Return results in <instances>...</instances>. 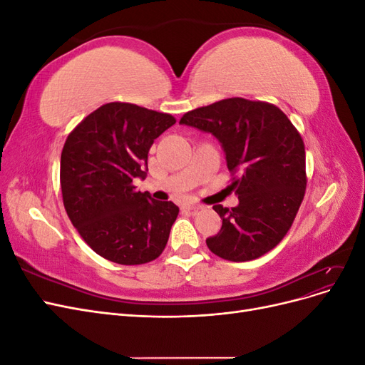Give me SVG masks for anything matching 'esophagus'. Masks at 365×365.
<instances>
[{"mask_svg": "<svg viewBox=\"0 0 365 365\" xmlns=\"http://www.w3.org/2000/svg\"><path fill=\"white\" fill-rule=\"evenodd\" d=\"M182 208H184V210H189V212L195 213V212H197V210H201L202 207H201L200 204H193V202H185V204H182Z\"/></svg>", "mask_w": 365, "mask_h": 365, "instance_id": "esophagus-1", "label": "esophagus"}]
</instances>
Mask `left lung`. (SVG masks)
Instances as JSON below:
<instances>
[{
	"label": "left lung",
	"mask_w": 365,
	"mask_h": 365,
	"mask_svg": "<svg viewBox=\"0 0 365 365\" xmlns=\"http://www.w3.org/2000/svg\"><path fill=\"white\" fill-rule=\"evenodd\" d=\"M212 134L233 175L235 208L215 205L222 227L207 247L231 262L271 251L288 233L306 190V153L298 130L277 106L233 97L189 111L180 120Z\"/></svg>",
	"instance_id": "left-lung-1"
}]
</instances>
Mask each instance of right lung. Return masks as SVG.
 Returning a JSON list of instances; mask_svg holds the SVG:
<instances>
[{
    "label": "right lung",
    "instance_id": "right-lung-1",
    "mask_svg": "<svg viewBox=\"0 0 365 365\" xmlns=\"http://www.w3.org/2000/svg\"><path fill=\"white\" fill-rule=\"evenodd\" d=\"M169 114L113 102L83 118L65 141L61 189L71 224L98 256L141 264L163 252L180 213L172 201L135 189L155 138L175 125Z\"/></svg>",
    "mask_w": 365,
    "mask_h": 365
}]
</instances>
